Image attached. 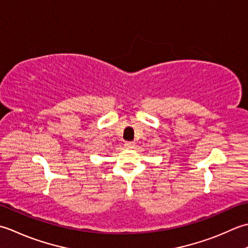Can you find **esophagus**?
Returning <instances> with one entry per match:
<instances>
[{
    "mask_svg": "<svg viewBox=\"0 0 248 248\" xmlns=\"http://www.w3.org/2000/svg\"><path fill=\"white\" fill-rule=\"evenodd\" d=\"M124 146H125V149H127V150H133V149H135L136 144L134 142H126Z\"/></svg>",
    "mask_w": 248,
    "mask_h": 248,
    "instance_id": "esophagus-1",
    "label": "esophagus"
}]
</instances>
